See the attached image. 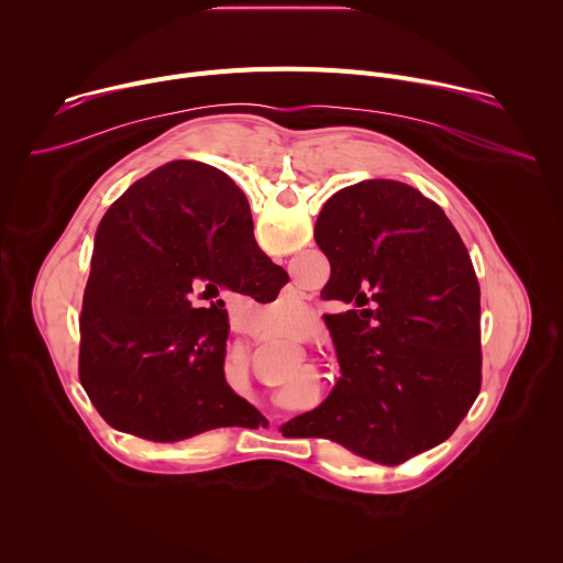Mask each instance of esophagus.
Segmentation results:
<instances>
[{"label":"esophagus","instance_id":"1","mask_svg":"<svg viewBox=\"0 0 563 563\" xmlns=\"http://www.w3.org/2000/svg\"><path fill=\"white\" fill-rule=\"evenodd\" d=\"M238 332H250V325L245 323V320H240L238 323Z\"/></svg>","mask_w":563,"mask_h":563}]
</instances>
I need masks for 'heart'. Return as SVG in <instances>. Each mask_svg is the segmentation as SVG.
Listing matches in <instances>:
<instances>
[{"mask_svg": "<svg viewBox=\"0 0 563 563\" xmlns=\"http://www.w3.org/2000/svg\"><path fill=\"white\" fill-rule=\"evenodd\" d=\"M258 311L263 313V318H274V316H280V313H289L291 307L283 300V296H278L274 302H269V305H265V307H258ZM300 332H307V330L302 328Z\"/></svg>", "mask_w": 563, "mask_h": 563, "instance_id": "obj_1", "label": "heart"}]
</instances>
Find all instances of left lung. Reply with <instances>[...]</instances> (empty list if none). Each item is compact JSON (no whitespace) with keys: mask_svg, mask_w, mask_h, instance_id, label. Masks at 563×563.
Returning a JSON list of instances; mask_svg holds the SVG:
<instances>
[{"mask_svg":"<svg viewBox=\"0 0 563 563\" xmlns=\"http://www.w3.org/2000/svg\"><path fill=\"white\" fill-rule=\"evenodd\" d=\"M313 235L332 267L320 298L345 307L325 316L343 376L285 428L383 465L443 443L481 389V291L461 235L398 180L341 189Z\"/></svg>","mask_w":563,"mask_h":563,"instance_id":"8db88e82","label":"left lung"}]
</instances>
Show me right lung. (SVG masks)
Segmentation results:
<instances>
[{
	"mask_svg": "<svg viewBox=\"0 0 563 563\" xmlns=\"http://www.w3.org/2000/svg\"><path fill=\"white\" fill-rule=\"evenodd\" d=\"M218 169L174 159L133 183L98 224L79 313V383L115 430L176 443L258 428L224 380L220 291L276 300L289 280L258 247L247 205Z\"/></svg>",
	"mask_w": 563,
	"mask_h": 563,
	"instance_id": "obj_1",
	"label": "right lung"
}]
</instances>
